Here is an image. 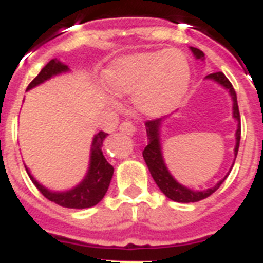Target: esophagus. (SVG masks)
I'll return each mask as SVG.
<instances>
[{
	"mask_svg": "<svg viewBox=\"0 0 263 263\" xmlns=\"http://www.w3.org/2000/svg\"><path fill=\"white\" fill-rule=\"evenodd\" d=\"M119 130H121L122 133L127 134V136H133V134H136V132H137V127L134 126V123H132L130 121H123L119 125Z\"/></svg>",
	"mask_w": 263,
	"mask_h": 263,
	"instance_id": "34e87169",
	"label": "esophagus"
}]
</instances>
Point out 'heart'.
I'll return each mask as SVG.
<instances>
[{
	"mask_svg": "<svg viewBox=\"0 0 263 263\" xmlns=\"http://www.w3.org/2000/svg\"><path fill=\"white\" fill-rule=\"evenodd\" d=\"M190 83V68L182 52L152 51L126 57L107 72V85L117 96H136L148 115L168 112L180 102Z\"/></svg>",
	"mask_w": 263,
	"mask_h": 263,
	"instance_id": "1",
	"label": "heart"
}]
</instances>
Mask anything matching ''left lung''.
<instances>
[{
	"label": "left lung",
	"mask_w": 263,
	"mask_h": 263,
	"mask_svg": "<svg viewBox=\"0 0 263 263\" xmlns=\"http://www.w3.org/2000/svg\"><path fill=\"white\" fill-rule=\"evenodd\" d=\"M191 51L194 52L195 58L198 60H205V55L203 52L199 50V48L191 47ZM206 79H212L217 81L218 84H221L222 87H226L228 91H230L231 96H232V100H234V118L238 121V130H236V146H235V157L238 155L239 144H240V114H239V106H238V99H236V92H235L232 84L230 83V80L227 79L222 72H216L212 73L206 77ZM161 121L163 118L157 119H151V121L145 122V127H146V136H148V145L145 146L144 152H142V156H144V160L146 163L149 168V172L151 175L155 179L156 184L159 186L163 193L167 195L168 198L172 199V201H176V202H197V201H201V199L208 198L209 195H212L217 190L221 183L226 180L221 179L216 184L215 187L208 189V190L203 191H193L190 189L184 187L182 184H179L174 178L171 176V174L168 172L167 167L164 164V160H163V155H161V146H160V138H159V129H160Z\"/></svg>",
	"instance_id": "left-lung-1"
}]
</instances>
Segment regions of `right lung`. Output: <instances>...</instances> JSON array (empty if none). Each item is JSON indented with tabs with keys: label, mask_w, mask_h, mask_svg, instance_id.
I'll return each mask as SVG.
<instances>
[{
	"label": "right lung",
	"mask_w": 263,
	"mask_h": 263,
	"mask_svg": "<svg viewBox=\"0 0 263 263\" xmlns=\"http://www.w3.org/2000/svg\"><path fill=\"white\" fill-rule=\"evenodd\" d=\"M66 70H68V66L60 62L57 58H54L29 83L27 89L36 87V85L42 84L43 81L50 79V77H52V76L58 74L61 72H66ZM106 136L107 133H104V132H99L93 137L89 170H88L87 176L84 178L83 182L77 187L65 191V193H52V191L47 190L42 184L37 183L36 180L33 179V176L28 172V168L25 167L29 178L32 180V183L36 186L37 190L41 191L46 198L50 199L51 202L57 203V205H61V206L69 208V209H84V208L95 206L96 203L100 202L103 197L106 195L108 186H110L111 178H112V174H114L112 165L106 160V157L103 156L102 146Z\"/></svg>",
	"instance_id": "right-lung-1"
}]
</instances>
